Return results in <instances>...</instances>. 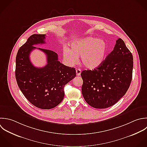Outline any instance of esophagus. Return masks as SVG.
<instances>
[{"instance_id":"34e87169","label":"esophagus","mask_w":147,"mask_h":147,"mask_svg":"<svg viewBox=\"0 0 147 147\" xmlns=\"http://www.w3.org/2000/svg\"><path fill=\"white\" fill-rule=\"evenodd\" d=\"M81 70L80 69H76V74H77V76H79L81 75Z\"/></svg>"}]
</instances>
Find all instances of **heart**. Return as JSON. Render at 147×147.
I'll list each match as a JSON object with an SVG mask.
<instances>
[{
    "label": "heart",
    "instance_id": "obj_1",
    "mask_svg": "<svg viewBox=\"0 0 147 147\" xmlns=\"http://www.w3.org/2000/svg\"><path fill=\"white\" fill-rule=\"evenodd\" d=\"M107 52L108 46L104 40L88 36L72 42L70 49L64 47L63 56L71 66L76 64L81 56L82 64L87 69H94L103 63Z\"/></svg>",
    "mask_w": 147,
    "mask_h": 147
}]
</instances>
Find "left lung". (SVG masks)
Returning <instances> with one entry per match:
<instances>
[{"label": "left lung", "instance_id": "8db88e82", "mask_svg": "<svg viewBox=\"0 0 147 147\" xmlns=\"http://www.w3.org/2000/svg\"><path fill=\"white\" fill-rule=\"evenodd\" d=\"M133 55L121 38L113 50L96 69L82 71V93L85 101L97 109L115 105L129 88L134 67Z\"/></svg>", "mask_w": 147, "mask_h": 147}]
</instances>
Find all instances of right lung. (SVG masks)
Instances as JSON below:
<instances>
[{
	"label": "right lung",
	"instance_id": "right-lung-1",
	"mask_svg": "<svg viewBox=\"0 0 147 147\" xmlns=\"http://www.w3.org/2000/svg\"><path fill=\"white\" fill-rule=\"evenodd\" d=\"M45 34H33L22 46L16 57L15 77L18 85L27 100L42 109H50L63 100L64 86L76 76L75 68L58 61V54L50 50L34 45L45 43ZM35 48L45 52L47 65L35 67L29 60L30 53Z\"/></svg>",
	"mask_w": 147,
	"mask_h": 147
}]
</instances>
